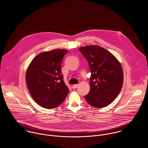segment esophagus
<instances>
[{
  "label": "esophagus",
  "mask_w": 148,
  "mask_h": 148,
  "mask_svg": "<svg viewBox=\"0 0 148 148\" xmlns=\"http://www.w3.org/2000/svg\"><path fill=\"white\" fill-rule=\"evenodd\" d=\"M77 86H78V84H75V85H73L72 88H74V89H76Z\"/></svg>",
  "instance_id": "obj_1"
}]
</instances>
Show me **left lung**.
<instances>
[{
    "label": "left lung",
    "mask_w": 148,
    "mask_h": 148,
    "mask_svg": "<svg viewBox=\"0 0 148 148\" xmlns=\"http://www.w3.org/2000/svg\"><path fill=\"white\" fill-rule=\"evenodd\" d=\"M91 72L90 91L85 96L86 102L95 108L109 105L121 90L123 71L115 56L98 45L81 47Z\"/></svg>",
    "instance_id": "8db88e82"
}]
</instances>
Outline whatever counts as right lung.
<instances>
[{"label":"right lung","instance_id":"add662e5","mask_svg":"<svg viewBox=\"0 0 148 148\" xmlns=\"http://www.w3.org/2000/svg\"><path fill=\"white\" fill-rule=\"evenodd\" d=\"M68 51L57 49L43 52L32 60L27 69V86L35 102L43 108H56L67 95L69 89L63 81L61 64Z\"/></svg>","mask_w":148,"mask_h":148}]
</instances>
